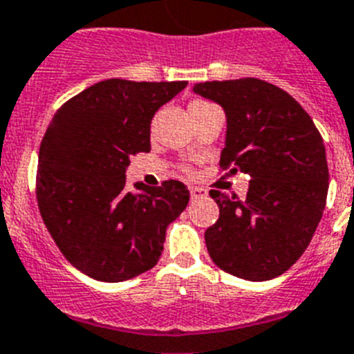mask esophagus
<instances>
[{"label": "esophagus", "instance_id": "obj_1", "mask_svg": "<svg viewBox=\"0 0 354 354\" xmlns=\"http://www.w3.org/2000/svg\"><path fill=\"white\" fill-rule=\"evenodd\" d=\"M189 195H192V198H203L208 195V192L203 188H198V186H189Z\"/></svg>", "mask_w": 354, "mask_h": 354}]
</instances>
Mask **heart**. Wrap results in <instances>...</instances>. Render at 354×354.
<instances>
[{"mask_svg":"<svg viewBox=\"0 0 354 354\" xmlns=\"http://www.w3.org/2000/svg\"><path fill=\"white\" fill-rule=\"evenodd\" d=\"M198 104H208V103H204V101H194V103L189 104V108H194V106H198Z\"/></svg>","mask_w":354,"mask_h":354,"instance_id":"b5f03b06","label":"heart"}]
</instances>
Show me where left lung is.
Wrapping results in <instances>:
<instances>
[{"instance_id":"1","label":"left lung","mask_w":354,"mask_h":354,"mask_svg":"<svg viewBox=\"0 0 354 354\" xmlns=\"http://www.w3.org/2000/svg\"><path fill=\"white\" fill-rule=\"evenodd\" d=\"M226 113L221 166L251 177L246 198L209 195L218 221L204 233L212 261L251 282L271 280L299 261L322 218L329 188L326 148L308 112L261 79L195 83Z\"/></svg>"}]
</instances>
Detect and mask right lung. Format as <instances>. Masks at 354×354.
<instances>
[{
  "instance_id": "obj_1",
  "label": "right lung",
  "mask_w": 354,
  "mask_h": 354,
  "mask_svg": "<svg viewBox=\"0 0 354 354\" xmlns=\"http://www.w3.org/2000/svg\"><path fill=\"white\" fill-rule=\"evenodd\" d=\"M186 81L106 79L54 113L39 148L37 204L70 264L101 282L133 279L157 264L166 227L186 209L179 180L137 183L128 192L130 157L150 151V122Z\"/></svg>"
}]
</instances>
